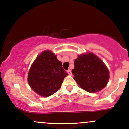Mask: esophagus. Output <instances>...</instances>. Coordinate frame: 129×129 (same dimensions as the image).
I'll use <instances>...</instances> for the list:
<instances>
[{"instance_id": "esophagus-1", "label": "esophagus", "mask_w": 129, "mask_h": 129, "mask_svg": "<svg viewBox=\"0 0 129 129\" xmlns=\"http://www.w3.org/2000/svg\"><path fill=\"white\" fill-rule=\"evenodd\" d=\"M67 73H68V74H69V75H70V76H71V75H72L71 71L70 70H67Z\"/></svg>"}]
</instances>
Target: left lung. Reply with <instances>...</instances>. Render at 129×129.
Masks as SVG:
<instances>
[{"label": "left lung", "mask_w": 129, "mask_h": 129, "mask_svg": "<svg viewBox=\"0 0 129 129\" xmlns=\"http://www.w3.org/2000/svg\"><path fill=\"white\" fill-rule=\"evenodd\" d=\"M72 70L74 79L84 90L95 93L106 87L109 78L108 69L92 53L79 55Z\"/></svg>", "instance_id": "obj_1"}]
</instances>
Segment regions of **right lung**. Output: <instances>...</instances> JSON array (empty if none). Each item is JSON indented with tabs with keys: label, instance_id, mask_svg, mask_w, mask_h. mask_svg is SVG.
I'll list each match as a JSON object with an SVG mask.
<instances>
[{
	"label": "right lung",
	"instance_id": "add662e5",
	"mask_svg": "<svg viewBox=\"0 0 129 129\" xmlns=\"http://www.w3.org/2000/svg\"><path fill=\"white\" fill-rule=\"evenodd\" d=\"M68 75L56 55L51 51L45 50L33 62L29 71L27 81L37 94L48 97L59 90Z\"/></svg>",
	"mask_w": 129,
	"mask_h": 129
}]
</instances>
